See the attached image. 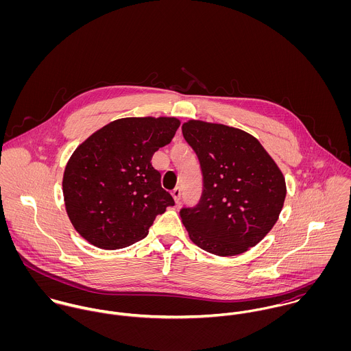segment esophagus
Instances as JSON below:
<instances>
[{
	"mask_svg": "<svg viewBox=\"0 0 351 351\" xmlns=\"http://www.w3.org/2000/svg\"><path fill=\"white\" fill-rule=\"evenodd\" d=\"M173 197H174V200H176V202L178 204L180 202V200H181V196H182V189L181 188H176L174 191H173Z\"/></svg>",
	"mask_w": 351,
	"mask_h": 351,
	"instance_id": "34e87169",
	"label": "esophagus"
}]
</instances>
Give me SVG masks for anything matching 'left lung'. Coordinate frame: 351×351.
Listing matches in <instances>:
<instances>
[{
	"instance_id": "obj_1",
	"label": "left lung",
	"mask_w": 351,
	"mask_h": 351,
	"mask_svg": "<svg viewBox=\"0 0 351 351\" xmlns=\"http://www.w3.org/2000/svg\"><path fill=\"white\" fill-rule=\"evenodd\" d=\"M182 135L202 174L200 200L180 210L189 238L220 256L249 250L273 228L282 209L287 186L281 170L242 130L191 120Z\"/></svg>"
}]
</instances>
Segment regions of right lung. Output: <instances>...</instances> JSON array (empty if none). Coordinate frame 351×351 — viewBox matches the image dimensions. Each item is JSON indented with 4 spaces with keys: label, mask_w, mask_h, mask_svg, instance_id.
I'll return each mask as SVG.
<instances>
[{
    "label": "right lung",
    "mask_w": 351,
    "mask_h": 351,
    "mask_svg": "<svg viewBox=\"0 0 351 351\" xmlns=\"http://www.w3.org/2000/svg\"><path fill=\"white\" fill-rule=\"evenodd\" d=\"M178 127L176 117L120 119L74 151L63 174V197L82 238L105 250L146 238L155 217L174 205L151 158Z\"/></svg>",
    "instance_id": "add662e5"
}]
</instances>
